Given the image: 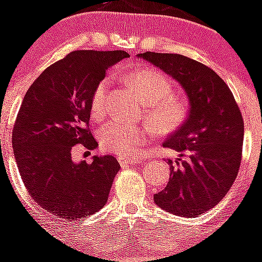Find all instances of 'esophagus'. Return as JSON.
<instances>
[{
	"mask_svg": "<svg viewBox=\"0 0 262 262\" xmlns=\"http://www.w3.org/2000/svg\"><path fill=\"white\" fill-rule=\"evenodd\" d=\"M119 163L120 164H134V165H138V164L142 163V159L136 156H128V157H119Z\"/></svg>",
	"mask_w": 262,
	"mask_h": 262,
	"instance_id": "1",
	"label": "esophagus"
}]
</instances>
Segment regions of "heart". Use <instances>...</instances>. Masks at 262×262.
<instances>
[{"label":"heart","mask_w":262,"mask_h":262,"mask_svg":"<svg viewBox=\"0 0 262 262\" xmlns=\"http://www.w3.org/2000/svg\"><path fill=\"white\" fill-rule=\"evenodd\" d=\"M128 82L145 103V117L159 135L177 131L186 120L189 105L184 97L170 93L172 84L164 73L152 68L133 69L127 76ZM110 89L108 78H101L90 94V113L94 118L103 117ZM151 128L147 124H129L111 120L99 131L102 149L117 156H135L147 143Z\"/></svg>","instance_id":"obj_1"}]
</instances>
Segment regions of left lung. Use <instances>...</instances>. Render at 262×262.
<instances>
[{
  "mask_svg": "<svg viewBox=\"0 0 262 262\" xmlns=\"http://www.w3.org/2000/svg\"><path fill=\"white\" fill-rule=\"evenodd\" d=\"M177 80L189 117L164 147L178 152L169 182L155 203L170 214L200 216L223 200L242 164L244 119L228 85L202 62L178 53L139 55Z\"/></svg>",
  "mask_w": 262,
  "mask_h": 262,
  "instance_id": "left-lung-1",
  "label": "left lung"
}]
</instances>
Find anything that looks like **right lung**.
Segmentation results:
<instances>
[{
	"label": "right lung",
	"instance_id": "right-lung-1",
	"mask_svg": "<svg viewBox=\"0 0 262 262\" xmlns=\"http://www.w3.org/2000/svg\"><path fill=\"white\" fill-rule=\"evenodd\" d=\"M124 51H73L48 67L27 90L14 123V156L30 196L41 209L78 221L105 206L120 165L114 156L72 161L76 144L94 149L90 94Z\"/></svg>",
	"mask_w": 262,
	"mask_h": 262
}]
</instances>
